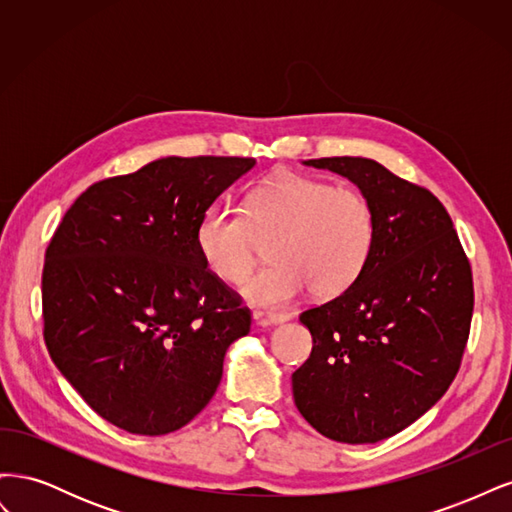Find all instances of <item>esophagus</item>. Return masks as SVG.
I'll return each mask as SVG.
<instances>
[{
  "label": "esophagus",
  "mask_w": 512,
  "mask_h": 512,
  "mask_svg": "<svg viewBox=\"0 0 512 512\" xmlns=\"http://www.w3.org/2000/svg\"><path fill=\"white\" fill-rule=\"evenodd\" d=\"M260 316H265V320L271 322V324H282V322H288L292 318L288 312H267V314H260Z\"/></svg>",
  "instance_id": "1"
}]
</instances>
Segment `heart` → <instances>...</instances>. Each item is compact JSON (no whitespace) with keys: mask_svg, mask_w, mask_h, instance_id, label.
<instances>
[{"mask_svg":"<svg viewBox=\"0 0 512 512\" xmlns=\"http://www.w3.org/2000/svg\"><path fill=\"white\" fill-rule=\"evenodd\" d=\"M267 241L273 262L247 282V299L286 307L309 288L322 299L337 297L356 284L374 252V207L352 188L282 175L252 190L243 211L213 205L196 226L200 258L226 284L247 280Z\"/></svg>","mask_w":512,"mask_h":512,"instance_id":"b5f03b06","label":"heart"}]
</instances>
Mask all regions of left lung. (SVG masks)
Here are the masks:
<instances>
[{
  "label": "left lung",
  "mask_w": 512,
  "mask_h": 512,
  "mask_svg": "<svg viewBox=\"0 0 512 512\" xmlns=\"http://www.w3.org/2000/svg\"><path fill=\"white\" fill-rule=\"evenodd\" d=\"M305 164L359 185L376 241L354 286L299 316L314 346L292 374L294 404L322 436L374 444L412 425L455 380L470 337L472 267L451 215L423 185L367 158Z\"/></svg>",
  "instance_id": "1"
}]
</instances>
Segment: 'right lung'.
<instances>
[{"label":"right lung","mask_w":512,"mask_h":512,"mask_svg":"<svg viewBox=\"0 0 512 512\" xmlns=\"http://www.w3.org/2000/svg\"><path fill=\"white\" fill-rule=\"evenodd\" d=\"M254 158H162L74 200L42 269L44 344L104 421L138 436L188 425L250 333L241 294L207 269L196 226Z\"/></svg>","instance_id":"add662e5"}]
</instances>
